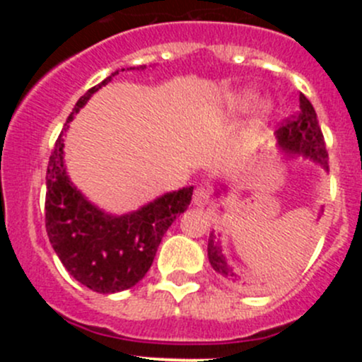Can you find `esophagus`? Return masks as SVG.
<instances>
[{
  "label": "esophagus",
  "instance_id": "1",
  "mask_svg": "<svg viewBox=\"0 0 362 362\" xmlns=\"http://www.w3.org/2000/svg\"><path fill=\"white\" fill-rule=\"evenodd\" d=\"M214 202V196H211V191L206 187H198L194 191V196H192V203L196 204V206H206V204H210Z\"/></svg>",
  "mask_w": 362,
  "mask_h": 362
}]
</instances>
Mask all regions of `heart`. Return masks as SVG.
I'll use <instances>...</instances> for the list:
<instances>
[{"label":"heart","mask_w":362,"mask_h":362,"mask_svg":"<svg viewBox=\"0 0 362 362\" xmlns=\"http://www.w3.org/2000/svg\"><path fill=\"white\" fill-rule=\"evenodd\" d=\"M255 103V94L254 93H249V90H245V93H240V94H235V96L229 100V112L233 113H240V112H245L249 110L252 105ZM259 113H261V117H266L272 110V105L268 103V101H262V103H259L257 107Z\"/></svg>","instance_id":"1"}]
</instances>
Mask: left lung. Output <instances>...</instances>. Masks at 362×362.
Returning a JSON list of instances; mask_svg holds the SVG:
<instances>
[{
  "label": "left lung",
  "instance_id": "1",
  "mask_svg": "<svg viewBox=\"0 0 362 362\" xmlns=\"http://www.w3.org/2000/svg\"><path fill=\"white\" fill-rule=\"evenodd\" d=\"M276 134H279V144L286 151L298 152V154L306 156V158H312L313 160L322 164L326 170H329V164H327L329 156H327L326 151L324 134L320 131L317 113L305 94H299V112L287 117L284 120L282 127L276 131ZM208 259H210L211 268L221 273L222 276L233 280V282L242 280V276L236 275L226 262L221 243H218V238L214 233H210V238H208Z\"/></svg>",
  "mask_w": 362,
  "mask_h": 362
}]
</instances>
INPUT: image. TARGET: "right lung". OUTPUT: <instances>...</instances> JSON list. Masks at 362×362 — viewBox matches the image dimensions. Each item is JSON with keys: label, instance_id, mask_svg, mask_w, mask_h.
I'll use <instances>...</instances> for the list:
<instances>
[{"label": "right lung", "instance_id": "add662e5", "mask_svg": "<svg viewBox=\"0 0 362 362\" xmlns=\"http://www.w3.org/2000/svg\"><path fill=\"white\" fill-rule=\"evenodd\" d=\"M119 71L90 87L76 101L47 166L45 228L50 243L69 275L101 294L126 291L144 279L154 262L164 233L189 206L194 189L168 192L138 211L112 217L93 206L73 187L63 164L68 122Z\"/></svg>", "mask_w": 362, "mask_h": 362}]
</instances>
